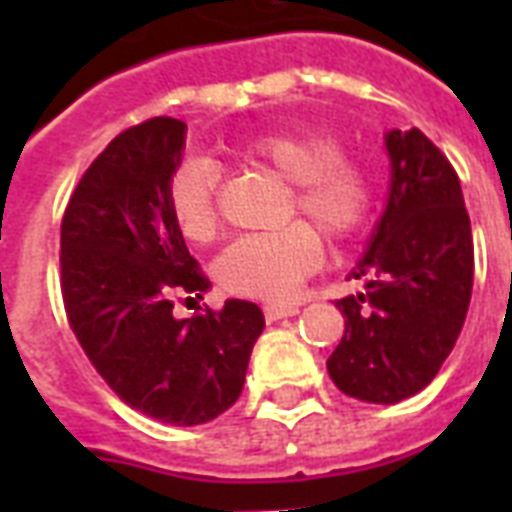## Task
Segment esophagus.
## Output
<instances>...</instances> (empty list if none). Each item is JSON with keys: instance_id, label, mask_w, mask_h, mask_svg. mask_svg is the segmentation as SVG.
<instances>
[{"instance_id": "esophagus-1", "label": "esophagus", "mask_w": 512, "mask_h": 512, "mask_svg": "<svg viewBox=\"0 0 512 512\" xmlns=\"http://www.w3.org/2000/svg\"><path fill=\"white\" fill-rule=\"evenodd\" d=\"M263 313H265V321H279V319H287V316H295L297 308L295 305H263Z\"/></svg>"}]
</instances>
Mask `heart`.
<instances>
[{
  "label": "heart",
  "instance_id": "obj_1",
  "mask_svg": "<svg viewBox=\"0 0 512 512\" xmlns=\"http://www.w3.org/2000/svg\"><path fill=\"white\" fill-rule=\"evenodd\" d=\"M345 140L329 127H284L233 146L239 162L268 167L289 180L284 215L305 217L329 244L356 239L369 223L377 177L366 159L345 154ZM220 172L207 159H185L167 183L172 223L188 241L204 244L220 228ZM319 236L305 223L231 241L217 260V279L228 292L255 300H287L316 271Z\"/></svg>",
  "mask_w": 512,
  "mask_h": 512
}]
</instances>
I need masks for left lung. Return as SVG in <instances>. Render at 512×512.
<instances>
[{"label":"left lung","mask_w":512,"mask_h":512,"mask_svg":"<svg viewBox=\"0 0 512 512\" xmlns=\"http://www.w3.org/2000/svg\"><path fill=\"white\" fill-rule=\"evenodd\" d=\"M390 199L372 247L337 300L345 332L327 358L342 393L396 404L420 393L452 353L473 295V231L460 177L420 130L388 132Z\"/></svg>","instance_id":"1"}]
</instances>
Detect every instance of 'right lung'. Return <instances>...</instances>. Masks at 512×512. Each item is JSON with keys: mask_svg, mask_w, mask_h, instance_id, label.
<instances>
[{"mask_svg": "<svg viewBox=\"0 0 512 512\" xmlns=\"http://www.w3.org/2000/svg\"><path fill=\"white\" fill-rule=\"evenodd\" d=\"M183 148L185 124L154 116L87 167L60 223V292L76 340L124 404L201 425L239 398L265 319L247 300L172 316L175 297L209 287L167 209Z\"/></svg>", "mask_w": 512, "mask_h": 512, "instance_id": "obj_1", "label": "right lung"}]
</instances>
